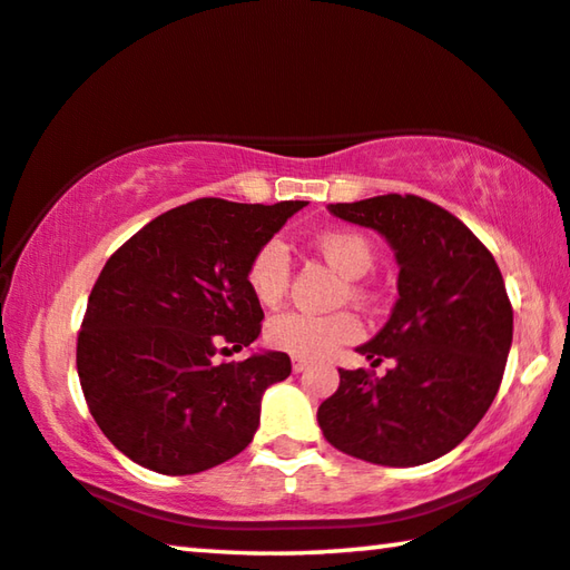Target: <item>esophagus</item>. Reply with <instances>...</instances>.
Returning a JSON list of instances; mask_svg holds the SVG:
<instances>
[{"label": "esophagus", "mask_w": 570, "mask_h": 570, "mask_svg": "<svg viewBox=\"0 0 570 570\" xmlns=\"http://www.w3.org/2000/svg\"><path fill=\"white\" fill-rule=\"evenodd\" d=\"M306 367H309V363H306V360H294V363H292V370H294V373L296 375H299V373H304V370Z\"/></svg>", "instance_id": "34e87169"}]
</instances>
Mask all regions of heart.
I'll list each match as a JSON object with an SVG mask.
<instances>
[{"instance_id": "1", "label": "heart", "mask_w": 570, "mask_h": 570, "mask_svg": "<svg viewBox=\"0 0 570 570\" xmlns=\"http://www.w3.org/2000/svg\"><path fill=\"white\" fill-rule=\"evenodd\" d=\"M317 248L327 264L345 278H363L375 264V250L360 233L327 230L317 238ZM288 250L282 240H268L248 261L246 282L258 304L276 306L288 288ZM352 296H360V286H350ZM360 337V322L350 312L306 314L282 312L266 324V342L296 360H320L345 342Z\"/></svg>"}]
</instances>
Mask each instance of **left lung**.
Wrapping results in <instances>:
<instances>
[{"instance_id": "1", "label": "left lung", "mask_w": 570, "mask_h": 570, "mask_svg": "<svg viewBox=\"0 0 570 570\" xmlns=\"http://www.w3.org/2000/svg\"><path fill=\"white\" fill-rule=\"evenodd\" d=\"M373 228L399 261L391 320L357 352L383 377L340 370L317 421L334 449L383 466H419L472 433L500 391L512 345V304L492 253L444 207L415 195L330 205Z\"/></svg>"}]
</instances>
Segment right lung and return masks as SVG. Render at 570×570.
Instances as JSON below:
<instances>
[{"instance_id":"obj_1","label":"right lung","mask_w":570,"mask_h":570,"mask_svg":"<svg viewBox=\"0 0 570 570\" xmlns=\"http://www.w3.org/2000/svg\"><path fill=\"white\" fill-rule=\"evenodd\" d=\"M304 205L200 197L161 213L106 261L76 363L90 415L131 462L183 476L250 444L264 391L286 381L292 360L286 352L220 365L213 357L261 334L248 261Z\"/></svg>"}]
</instances>
